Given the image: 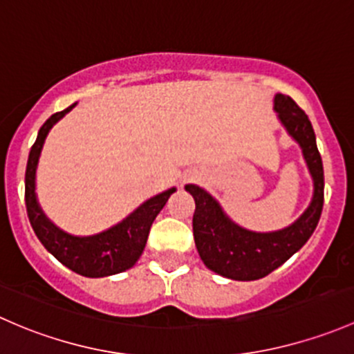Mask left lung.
Masks as SVG:
<instances>
[{"label": "left lung", "mask_w": 354, "mask_h": 354, "mask_svg": "<svg viewBox=\"0 0 354 354\" xmlns=\"http://www.w3.org/2000/svg\"><path fill=\"white\" fill-rule=\"evenodd\" d=\"M274 109L288 133L301 147L313 178L310 206L293 225L271 233L243 230L233 223L206 191L198 185H185V191L191 192L196 201L192 232L199 256L211 271L236 281L264 278L285 264L310 239L322 214L324 167L310 119L293 98L283 93L274 97Z\"/></svg>", "instance_id": "1"}]
</instances>
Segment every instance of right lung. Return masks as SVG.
<instances>
[{
	"instance_id": "obj_1",
	"label": "right lung",
	"mask_w": 354,
	"mask_h": 354,
	"mask_svg": "<svg viewBox=\"0 0 354 354\" xmlns=\"http://www.w3.org/2000/svg\"><path fill=\"white\" fill-rule=\"evenodd\" d=\"M75 105H69L64 111L50 115L39 129L37 140L28 153L27 170H25V206L37 239L61 264L86 278H104L126 271L136 264L147 245L153 220L162 211L170 196L176 192V189L172 187L148 199L126 220L98 235L73 236L54 227L42 213L35 198V169L49 129Z\"/></svg>"
}]
</instances>
